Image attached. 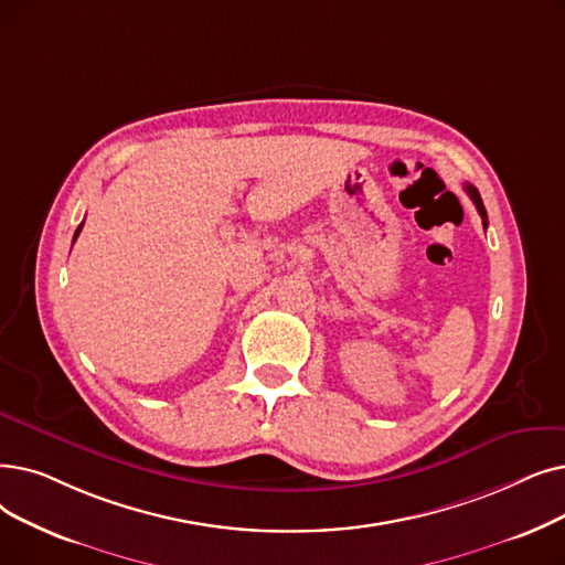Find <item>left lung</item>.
I'll list each match as a JSON object with an SVG mask.
<instances>
[{"instance_id":"1","label":"left lung","mask_w":565,"mask_h":565,"mask_svg":"<svg viewBox=\"0 0 565 565\" xmlns=\"http://www.w3.org/2000/svg\"><path fill=\"white\" fill-rule=\"evenodd\" d=\"M463 189H466V193H469L471 195V201L476 203V207H478V214L482 216V226L487 228V210H484V205H482V199H480V193H478V189L473 186V184H469V182H466L463 184Z\"/></svg>"}]
</instances>
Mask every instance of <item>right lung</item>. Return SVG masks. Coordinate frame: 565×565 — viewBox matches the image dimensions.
<instances>
[{"label": "right lung", "mask_w": 565, "mask_h": 565, "mask_svg": "<svg viewBox=\"0 0 565 565\" xmlns=\"http://www.w3.org/2000/svg\"><path fill=\"white\" fill-rule=\"evenodd\" d=\"M81 228H83V224H81V226H78V231H76V235H73V242H76V237H78V235H81Z\"/></svg>", "instance_id": "add662e5"}]
</instances>
